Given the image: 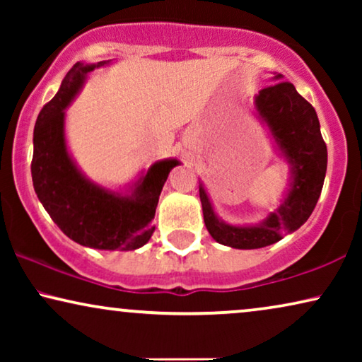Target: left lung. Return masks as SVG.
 <instances>
[{"label":"left lung","mask_w":362,"mask_h":362,"mask_svg":"<svg viewBox=\"0 0 362 362\" xmlns=\"http://www.w3.org/2000/svg\"><path fill=\"white\" fill-rule=\"evenodd\" d=\"M281 76H275L280 81ZM262 120L269 125L280 151L291 166V185L279 209L270 212L259 226L237 227L216 216L204 187L199 197L204 224L212 239L234 249H260L279 242L308 221L323 189L328 151L320 132V120L313 105L296 92L293 83L275 82L255 97Z\"/></svg>","instance_id":"obj_1"}]
</instances>
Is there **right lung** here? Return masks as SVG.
Returning a JSON list of instances; mask_svg holds the SVG:
<instances>
[{
	"mask_svg": "<svg viewBox=\"0 0 362 362\" xmlns=\"http://www.w3.org/2000/svg\"><path fill=\"white\" fill-rule=\"evenodd\" d=\"M98 64L77 62L61 88L39 113L34 127L31 175L34 191L59 229L77 244L100 250H135L155 230L158 199L177 160L156 161L135 185L132 196L103 189L78 171L64 138V110Z\"/></svg>",
	"mask_w": 362,
	"mask_h": 362,
	"instance_id": "obj_1",
	"label": "right lung"
}]
</instances>
